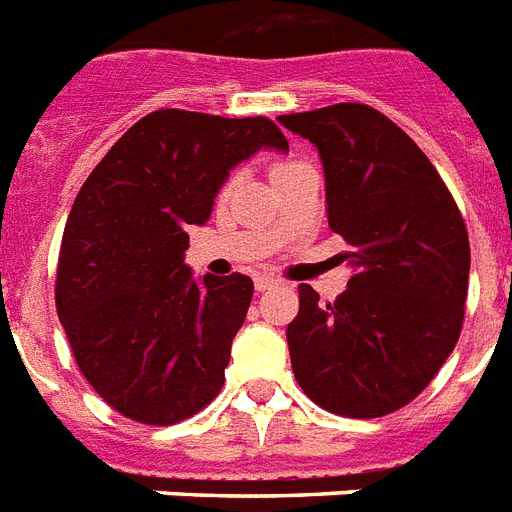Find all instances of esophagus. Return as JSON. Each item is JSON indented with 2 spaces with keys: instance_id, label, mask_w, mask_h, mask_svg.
<instances>
[{
  "instance_id": "34e87169",
  "label": "esophagus",
  "mask_w": 512,
  "mask_h": 512,
  "mask_svg": "<svg viewBox=\"0 0 512 512\" xmlns=\"http://www.w3.org/2000/svg\"><path fill=\"white\" fill-rule=\"evenodd\" d=\"M276 284H279V279H273V276H257L255 279V289L257 292H265V289H271V287H276Z\"/></svg>"
}]
</instances>
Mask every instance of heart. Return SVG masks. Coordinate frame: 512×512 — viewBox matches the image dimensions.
Returning <instances> with one entry per match:
<instances>
[{
	"instance_id": "1",
	"label": "heart",
	"mask_w": 512,
	"mask_h": 512,
	"mask_svg": "<svg viewBox=\"0 0 512 512\" xmlns=\"http://www.w3.org/2000/svg\"><path fill=\"white\" fill-rule=\"evenodd\" d=\"M289 164H295V162H279V164H273V170H281V167H289Z\"/></svg>"
}]
</instances>
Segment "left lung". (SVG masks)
I'll return each instance as SVG.
<instances>
[{
	"label": "left lung",
	"mask_w": 512,
	"mask_h": 512,
	"mask_svg": "<svg viewBox=\"0 0 512 512\" xmlns=\"http://www.w3.org/2000/svg\"><path fill=\"white\" fill-rule=\"evenodd\" d=\"M319 148L329 228L353 276L335 303L300 284L287 327L305 396L342 417H382L428 388L457 345L470 276L468 228L417 143L364 103L279 116Z\"/></svg>",
	"instance_id": "left-lung-1"
}]
</instances>
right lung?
Returning <instances> with one entry per match:
<instances>
[{"label":"right lung","instance_id":"1","mask_svg":"<svg viewBox=\"0 0 512 512\" xmlns=\"http://www.w3.org/2000/svg\"><path fill=\"white\" fill-rule=\"evenodd\" d=\"M289 151L265 116L180 108L143 116L84 180L66 220L55 308L82 374L119 414L175 425L220 393L252 279H193L188 228L212 215L231 170Z\"/></svg>","mask_w":512,"mask_h":512}]
</instances>
